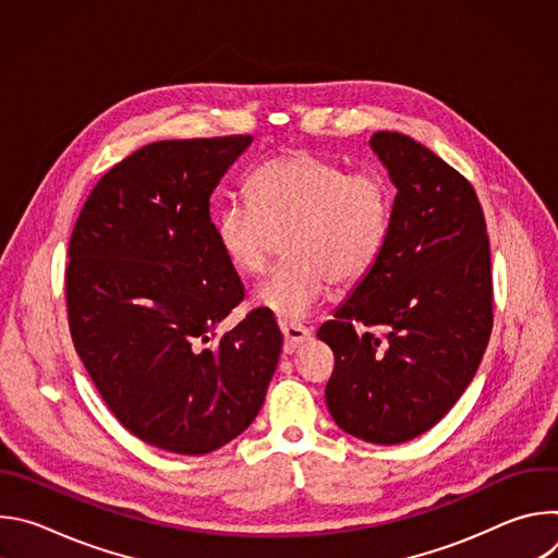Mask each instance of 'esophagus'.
<instances>
[{
  "label": "esophagus",
  "mask_w": 558,
  "mask_h": 558,
  "mask_svg": "<svg viewBox=\"0 0 558 558\" xmlns=\"http://www.w3.org/2000/svg\"><path fill=\"white\" fill-rule=\"evenodd\" d=\"M280 331L284 338V353H293L300 344L311 340V331L295 323H280Z\"/></svg>",
  "instance_id": "1"
}]
</instances>
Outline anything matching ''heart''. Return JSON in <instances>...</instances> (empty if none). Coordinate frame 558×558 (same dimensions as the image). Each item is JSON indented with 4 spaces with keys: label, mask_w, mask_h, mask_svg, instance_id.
Listing matches in <instances>:
<instances>
[{
    "label": "heart",
    "mask_w": 558,
    "mask_h": 558,
    "mask_svg": "<svg viewBox=\"0 0 558 558\" xmlns=\"http://www.w3.org/2000/svg\"><path fill=\"white\" fill-rule=\"evenodd\" d=\"M245 201L216 216V241L243 276L269 267L278 238L284 258L254 291V304L300 320L320 304L329 284L353 287L379 260L392 222V187L377 170L349 172L311 151L269 158L247 181Z\"/></svg>",
    "instance_id": "obj_1"
}]
</instances>
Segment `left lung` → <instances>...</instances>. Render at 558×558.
I'll use <instances>...</instances> for the list:
<instances>
[{"instance_id":"obj_1","label":"left lung","mask_w":558,"mask_h":558,"mask_svg":"<svg viewBox=\"0 0 558 558\" xmlns=\"http://www.w3.org/2000/svg\"><path fill=\"white\" fill-rule=\"evenodd\" d=\"M371 147L397 187L388 241L317 338L336 355L325 390L336 424L390 446L430 430L472 381L493 331V274L470 181L407 134L375 132Z\"/></svg>"}]
</instances>
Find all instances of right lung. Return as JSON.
Here are the masks:
<instances>
[{"label":"right lung","mask_w":558,"mask_h":558,"mask_svg":"<svg viewBox=\"0 0 558 558\" xmlns=\"http://www.w3.org/2000/svg\"><path fill=\"white\" fill-rule=\"evenodd\" d=\"M250 134L156 141L110 168L78 214L65 267L72 344L114 417L149 446L205 454L263 409L282 333L222 256L209 198Z\"/></svg>","instance_id":"obj_1"}]
</instances>
